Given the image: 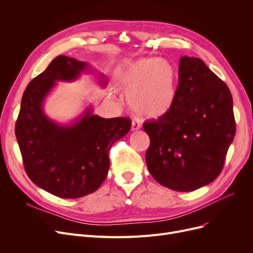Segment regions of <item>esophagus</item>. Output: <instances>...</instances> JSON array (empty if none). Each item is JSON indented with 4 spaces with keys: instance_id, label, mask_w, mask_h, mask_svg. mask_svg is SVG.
<instances>
[{
    "instance_id": "34e87169",
    "label": "esophagus",
    "mask_w": 253,
    "mask_h": 253,
    "mask_svg": "<svg viewBox=\"0 0 253 253\" xmlns=\"http://www.w3.org/2000/svg\"><path fill=\"white\" fill-rule=\"evenodd\" d=\"M138 129H140V125L138 123L134 122V121H132V123H131V131H136Z\"/></svg>"
}]
</instances>
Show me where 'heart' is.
<instances>
[{"label":"heart","mask_w":253,"mask_h":253,"mask_svg":"<svg viewBox=\"0 0 253 253\" xmlns=\"http://www.w3.org/2000/svg\"><path fill=\"white\" fill-rule=\"evenodd\" d=\"M131 111L142 118L166 115L176 99V72L168 59L140 57L125 60L117 71Z\"/></svg>","instance_id":"obj_1"}]
</instances>
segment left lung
Wrapping results in <instances>:
<instances>
[{
    "label": "left lung",
    "mask_w": 253,
    "mask_h": 253,
    "mask_svg": "<svg viewBox=\"0 0 253 253\" xmlns=\"http://www.w3.org/2000/svg\"><path fill=\"white\" fill-rule=\"evenodd\" d=\"M178 87L172 109L144 122L151 139L145 162L163 187L192 192L221 172L236 133L229 87L197 57L179 61Z\"/></svg>",
    "instance_id": "1"
}]
</instances>
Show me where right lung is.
Masks as SVG:
<instances>
[{
  "mask_svg": "<svg viewBox=\"0 0 253 253\" xmlns=\"http://www.w3.org/2000/svg\"><path fill=\"white\" fill-rule=\"evenodd\" d=\"M92 73L84 61L59 55L26 87L15 125L23 165L31 180L64 199L95 192L110 169L109 152L131 128L129 118L104 119L89 106L75 121L59 124L44 112V101L59 81H76ZM100 84L106 80L99 74Z\"/></svg>",
  "mask_w": 253,
  "mask_h": 253,
  "instance_id": "right-lung-1",
  "label": "right lung"
}]
</instances>
